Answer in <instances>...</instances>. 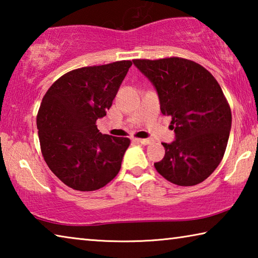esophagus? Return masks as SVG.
Returning a JSON list of instances; mask_svg holds the SVG:
<instances>
[{
  "instance_id": "34e87169",
  "label": "esophagus",
  "mask_w": 258,
  "mask_h": 258,
  "mask_svg": "<svg viewBox=\"0 0 258 258\" xmlns=\"http://www.w3.org/2000/svg\"><path fill=\"white\" fill-rule=\"evenodd\" d=\"M139 143H141V145H151L152 143V140L151 139H135Z\"/></svg>"
}]
</instances>
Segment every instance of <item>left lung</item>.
<instances>
[{"mask_svg":"<svg viewBox=\"0 0 258 258\" xmlns=\"http://www.w3.org/2000/svg\"><path fill=\"white\" fill-rule=\"evenodd\" d=\"M155 86L160 111L171 116L175 140L163 143L165 156L155 167L174 184L196 185L220 165L231 131V109L220 84L191 60H133Z\"/></svg>","mask_w":258,"mask_h":258,"instance_id":"left-lung-1","label":"left lung"}]
</instances>
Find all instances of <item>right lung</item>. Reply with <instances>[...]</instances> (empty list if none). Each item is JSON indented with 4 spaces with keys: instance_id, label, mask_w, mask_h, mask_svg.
<instances>
[{
    "instance_id": "obj_1",
    "label": "right lung",
    "mask_w": 258,
    "mask_h": 258,
    "mask_svg": "<svg viewBox=\"0 0 258 258\" xmlns=\"http://www.w3.org/2000/svg\"><path fill=\"white\" fill-rule=\"evenodd\" d=\"M132 61L75 69L47 90L37 113L42 155L54 175L78 191H94L118 174L130 139L102 134L106 116Z\"/></svg>"
}]
</instances>
